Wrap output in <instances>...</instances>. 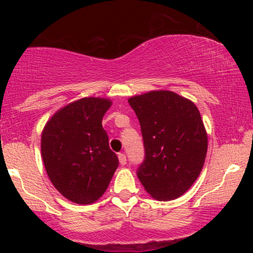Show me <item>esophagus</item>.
Masks as SVG:
<instances>
[{"instance_id": "esophagus-1", "label": "esophagus", "mask_w": 253, "mask_h": 253, "mask_svg": "<svg viewBox=\"0 0 253 253\" xmlns=\"http://www.w3.org/2000/svg\"><path fill=\"white\" fill-rule=\"evenodd\" d=\"M118 158H119V162H120L121 165H125L126 164L127 159H126V155L125 153H119L118 155Z\"/></svg>"}]
</instances>
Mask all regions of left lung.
Listing matches in <instances>:
<instances>
[{
    "label": "left lung",
    "mask_w": 253,
    "mask_h": 253,
    "mask_svg": "<svg viewBox=\"0 0 253 253\" xmlns=\"http://www.w3.org/2000/svg\"><path fill=\"white\" fill-rule=\"evenodd\" d=\"M138 117L145 159L138 178L153 199L182 196L201 173L208 136L193 101L170 90H153L128 98Z\"/></svg>",
    "instance_id": "left-lung-1"
}]
</instances>
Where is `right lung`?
<instances>
[{
    "instance_id": "add662e5",
    "label": "right lung",
    "mask_w": 253,
    "mask_h": 253,
    "mask_svg": "<svg viewBox=\"0 0 253 253\" xmlns=\"http://www.w3.org/2000/svg\"><path fill=\"white\" fill-rule=\"evenodd\" d=\"M112 101L83 97L57 110L42 133L48 178L64 197L80 205L97 201L119 165L102 119Z\"/></svg>"
}]
</instances>
